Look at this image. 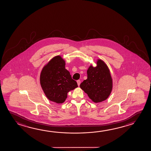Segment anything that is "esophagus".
I'll use <instances>...</instances> for the list:
<instances>
[{
  "label": "esophagus",
  "instance_id": "34e87169",
  "mask_svg": "<svg viewBox=\"0 0 151 151\" xmlns=\"http://www.w3.org/2000/svg\"><path fill=\"white\" fill-rule=\"evenodd\" d=\"M77 83H78V86H80V84L81 83V81L80 80H77Z\"/></svg>",
  "mask_w": 151,
  "mask_h": 151
}]
</instances>
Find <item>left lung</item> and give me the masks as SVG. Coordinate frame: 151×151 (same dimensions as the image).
Returning <instances> with one entry per match:
<instances>
[{"mask_svg":"<svg viewBox=\"0 0 151 151\" xmlns=\"http://www.w3.org/2000/svg\"><path fill=\"white\" fill-rule=\"evenodd\" d=\"M88 78L80 86L95 103L105 100L110 95L113 88L112 78L105 62L98 59L96 66L92 65L87 70Z\"/></svg>","mask_w":151,"mask_h":151,"instance_id":"left-lung-1","label":"left lung"}]
</instances>
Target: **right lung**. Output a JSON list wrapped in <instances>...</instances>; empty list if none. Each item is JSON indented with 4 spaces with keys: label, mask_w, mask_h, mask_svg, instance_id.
Listing matches in <instances>:
<instances>
[{
    "label": "right lung",
    "mask_w": 151,
    "mask_h": 151,
    "mask_svg": "<svg viewBox=\"0 0 151 151\" xmlns=\"http://www.w3.org/2000/svg\"><path fill=\"white\" fill-rule=\"evenodd\" d=\"M65 65V60L60 55H57L43 67L41 72V86L47 98L55 103H63L68 93L78 86Z\"/></svg>",
    "instance_id": "add662e5"
}]
</instances>
